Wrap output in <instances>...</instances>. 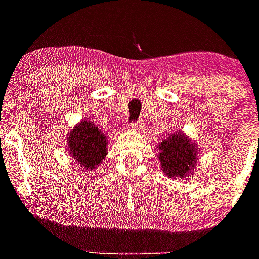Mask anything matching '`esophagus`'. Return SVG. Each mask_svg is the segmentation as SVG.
Wrapping results in <instances>:
<instances>
[{"label":"esophagus","mask_w":259,"mask_h":259,"mask_svg":"<svg viewBox=\"0 0 259 259\" xmlns=\"http://www.w3.org/2000/svg\"><path fill=\"white\" fill-rule=\"evenodd\" d=\"M143 127H144V124H143V121L133 122V124L129 125V130H134V132H140Z\"/></svg>","instance_id":"obj_1"}]
</instances>
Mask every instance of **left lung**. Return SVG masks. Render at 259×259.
<instances>
[{
  "mask_svg": "<svg viewBox=\"0 0 259 259\" xmlns=\"http://www.w3.org/2000/svg\"><path fill=\"white\" fill-rule=\"evenodd\" d=\"M160 170L168 178L190 177L197 168L200 148L182 130H175L158 144Z\"/></svg>",
  "mask_w": 259,
  "mask_h": 259,
  "instance_id": "obj_1",
  "label": "left lung"
}]
</instances>
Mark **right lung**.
I'll list each match as a JSON object with an SVG mask.
<instances>
[{"label":"right lung","instance_id":"1","mask_svg":"<svg viewBox=\"0 0 259 259\" xmlns=\"http://www.w3.org/2000/svg\"><path fill=\"white\" fill-rule=\"evenodd\" d=\"M109 138L90 120L74 125L67 137V150L79 169L96 170L107 155Z\"/></svg>","mask_w":259,"mask_h":259}]
</instances>
